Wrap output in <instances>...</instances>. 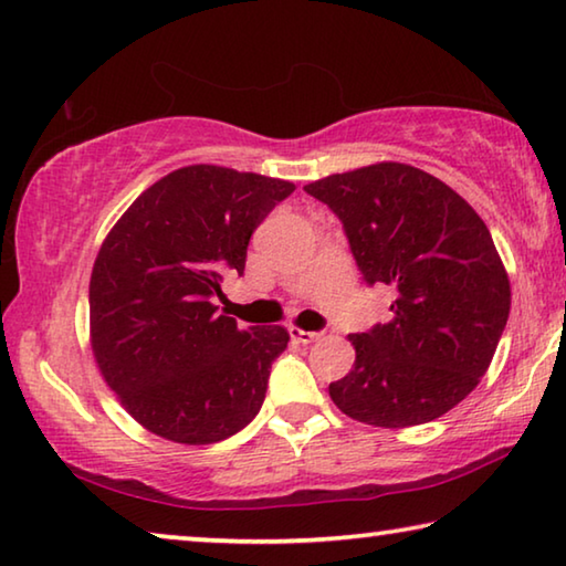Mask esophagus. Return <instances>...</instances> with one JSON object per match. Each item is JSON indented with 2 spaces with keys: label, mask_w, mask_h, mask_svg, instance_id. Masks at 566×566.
<instances>
[{
  "label": "esophagus",
  "mask_w": 566,
  "mask_h": 566,
  "mask_svg": "<svg viewBox=\"0 0 566 566\" xmlns=\"http://www.w3.org/2000/svg\"><path fill=\"white\" fill-rule=\"evenodd\" d=\"M290 337H292L294 342H300V344H314V342L322 339V332H304V329L290 327Z\"/></svg>",
  "instance_id": "1"
}]
</instances>
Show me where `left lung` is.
I'll return each mask as SVG.
<instances>
[{"mask_svg":"<svg viewBox=\"0 0 566 566\" xmlns=\"http://www.w3.org/2000/svg\"><path fill=\"white\" fill-rule=\"evenodd\" d=\"M304 191L339 217L367 286L397 290L391 322L349 334L357 359L329 385L332 401L387 429L447 415L484 377L510 319V280L482 217L444 181L399 161Z\"/></svg>","mask_w":566,"mask_h":566,"instance_id":"1","label":"left lung"}]
</instances>
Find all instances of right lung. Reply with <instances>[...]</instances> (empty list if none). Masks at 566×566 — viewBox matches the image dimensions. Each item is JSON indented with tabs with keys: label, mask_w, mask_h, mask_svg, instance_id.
Masks as SVG:
<instances>
[{
	"label": "right lung",
	"mask_w": 566,
	"mask_h": 566,
	"mask_svg": "<svg viewBox=\"0 0 566 566\" xmlns=\"http://www.w3.org/2000/svg\"><path fill=\"white\" fill-rule=\"evenodd\" d=\"M292 181L214 165L181 167L134 199L90 282L92 349L122 407L179 444H214L262 409L284 327L217 314L227 272L244 274L254 229Z\"/></svg>",
	"instance_id": "obj_1"
}]
</instances>
